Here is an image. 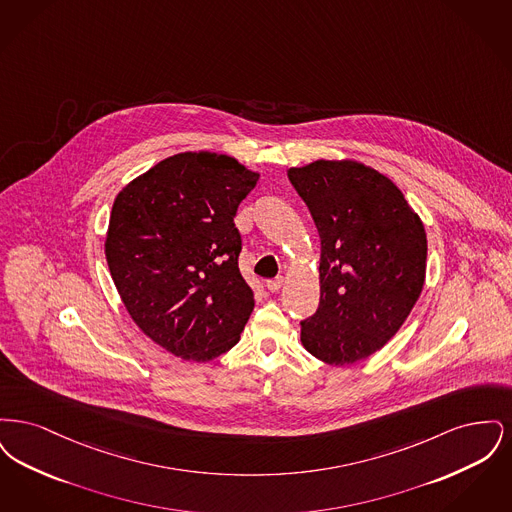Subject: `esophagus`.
<instances>
[{"label": "esophagus", "instance_id": "34e87169", "mask_svg": "<svg viewBox=\"0 0 512 512\" xmlns=\"http://www.w3.org/2000/svg\"><path fill=\"white\" fill-rule=\"evenodd\" d=\"M282 286H284V278H282V276H280V278H274V280H268L267 282L268 292H278Z\"/></svg>", "mask_w": 512, "mask_h": 512}]
</instances>
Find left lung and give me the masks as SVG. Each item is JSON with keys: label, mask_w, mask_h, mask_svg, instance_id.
<instances>
[{"label": "left lung", "mask_w": 512, "mask_h": 512, "mask_svg": "<svg viewBox=\"0 0 512 512\" xmlns=\"http://www.w3.org/2000/svg\"><path fill=\"white\" fill-rule=\"evenodd\" d=\"M288 178L320 236V303L301 322L303 347L353 365L397 334L426 276V232L388 176L357 161H315Z\"/></svg>", "instance_id": "left-lung-1"}]
</instances>
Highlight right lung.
Here are the masks:
<instances>
[{"label":"right lung","instance_id":"add662e5","mask_svg":"<svg viewBox=\"0 0 512 512\" xmlns=\"http://www.w3.org/2000/svg\"><path fill=\"white\" fill-rule=\"evenodd\" d=\"M259 180L234 157L178 153L117 195L105 257L132 320L163 349L205 363L232 349L255 307L234 224Z\"/></svg>","mask_w":512,"mask_h":512}]
</instances>
